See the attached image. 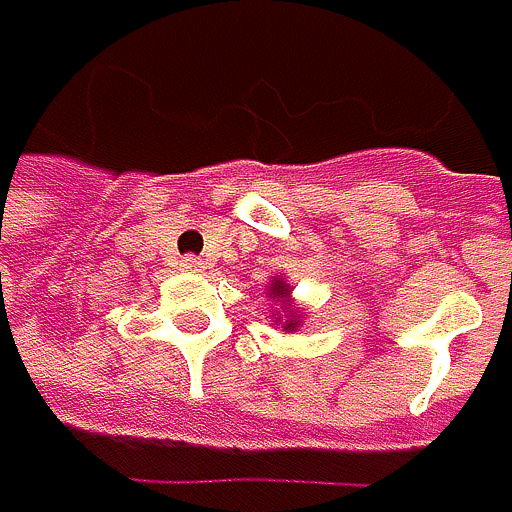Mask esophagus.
<instances>
[{
  "label": "esophagus",
  "mask_w": 512,
  "mask_h": 512,
  "mask_svg": "<svg viewBox=\"0 0 512 512\" xmlns=\"http://www.w3.org/2000/svg\"><path fill=\"white\" fill-rule=\"evenodd\" d=\"M181 267H184V270H199V267H202V261H199V258H184V261H181Z\"/></svg>",
  "instance_id": "34e87169"
}]
</instances>
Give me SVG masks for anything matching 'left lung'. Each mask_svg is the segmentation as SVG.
Here are the masks:
<instances>
[{"mask_svg": "<svg viewBox=\"0 0 512 512\" xmlns=\"http://www.w3.org/2000/svg\"><path fill=\"white\" fill-rule=\"evenodd\" d=\"M267 298L276 301V310H273V325H279L285 334L298 331L301 322H304V310L294 307V298H291V282L285 276H273L270 285H267Z\"/></svg>", "mask_w": 512, "mask_h": 512, "instance_id": "1", "label": "left lung"}]
</instances>
